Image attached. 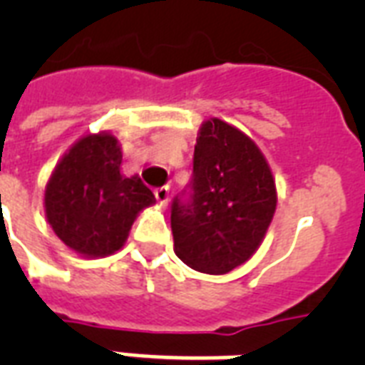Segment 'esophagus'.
I'll return each instance as SVG.
<instances>
[{"label":"esophagus","instance_id":"34e87169","mask_svg":"<svg viewBox=\"0 0 365 365\" xmlns=\"http://www.w3.org/2000/svg\"><path fill=\"white\" fill-rule=\"evenodd\" d=\"M155 199L159 202L160 206H166L168 205V199H170V189L163 185V187H157L155 189Z\"/></svg>","mask_w":365,"mask_h":365}]
</instances>
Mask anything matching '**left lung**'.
Masks as SVG:
<instances>
[{"label":"left lung","mask_w":365,"mask_h":365,"mask_svg":"<svg viewBox=\"0 0 365 365\" xmlns=\"http://www.w3.org/2000/svg\"><path fill=\"white\" fill-rule=\"evenodd\" d=\"M277 185L259 148L222 119L200 126L193 178L172 202L174 252L191 269L225 274L259 248Z\"/></svg>","instance_id":"8db88e82"}]
</instances>
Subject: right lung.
<instances>
[{
    "mask_svg": "<svg viewBox=\"0 0 365 365\" xmlns=\"http://www.w3.org/2000/svg\"><path fill=\"white\" fill-rule=\"evenodd\" d=\"M115 136L88 134L60 159L45 187V214L62 242L85 257L121 250L138 212L155 195L138 176L121 174Z\"/></svg>",
    "mask_w": 365,
    "mask_h": 365,
    "instance_id": "right-lung-1",
    "label": "right lung"
}]
</instances>
